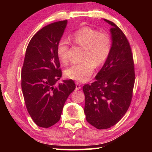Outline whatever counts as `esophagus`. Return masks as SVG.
<instances>
[{
    "label": "esophagus",
    "mask_w": 152,
    "mask_h": 152,
    "mask_svg": "<svg viewBox=\"0 0 152 152\" xmlns=\"http://www.w3.org/2000/svg\"><path fill=\"white\" fill-rule=\"evenodd\" d=\"M81 86H80V84L79 83V82H76V90H79L80 89Z\"/></svg>",
    "instance_id": "1"
}]
</instances>
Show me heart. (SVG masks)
<instances>
[{
	"mask_svg": "<svg viewBox=\"0 0 152 152\" xmlns=\"http://www.w3.org/2000/svg\"><path fill=\"white\" fill-rule=\"evenodd\" d=\"M75 45L84 48L81 63L73 64L66 69V77L78 82H86L94 72V65L99 67L104 64L109 58L112 48V39L107 32L90 27H82L72 37ZM70 43L66 39L59 41L56 53L61 63L66 64L69 60Z\"/></svg>",
	"mask_w": 152,
	"mask_h": 152,
	"instance_id": "obj_1",
	"label": "heart"
}]
</instances>
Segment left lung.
Here are the masks:
<instances>
[{
    "label": "left lung",
    "instance_id": "8db88e82",
    "mask_svg": "<svg viewBox=\"0 0 152 152\" xmlns=\"http://www.w3.org/2000/svg\"><path fill=\"white\" fill-rule=\"evenodd\" d=\"M104 20L112 26L111 51L95 76L96 81L83 86L86 119L98 129L111 127L122 119L130 106L135 83L129 43L114 23Z\"/></svg>",
    "mask_w": 152,
    "mask_h": 152
}]
</instances>
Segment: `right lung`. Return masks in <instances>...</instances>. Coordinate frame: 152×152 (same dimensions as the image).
Segmentation results:
<instances>
[{
	"instance_id": "right-lung-1",
	"label": "right lung",
	"mask_w": 152,
	"mask_h": 152,
	"mask_svg": "<svg viewBox=\"0 0 152 152\" xmlns=\"http://www.w3.org/2000/svg\"><path fill=\"white\" fill-rule=\"evenodd\" d=\"M68 20L53 23L33 35L27 45L21 70V88L27 111L33 121L48 128L60 119L64 105L76 85L63 80L56 47Z\"/></svg>"
}]
</instances>
